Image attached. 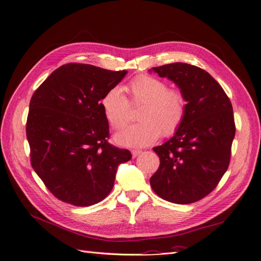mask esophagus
Here are the masks:
<instances>
[{
  "label": "esophagus",
  "mask_w": 261,
  "mask_h": 261,
  "mask_svg": "<svg viewBox=\"0 0 261 261\" xmlns=\"http://www.w3.org/2000/svg\"><path fill=\"white\" fill-rule=\"evenodd\" d=\"M140 153H141V150H139V149H133V150H132V154H133L134 158L138 156Z\"/></svg>",
  "instance_id": "34e87169"
}]
</instances>
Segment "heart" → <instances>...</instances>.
I'll return each mask as SVG.
<instances>
[{
  "label": "heart",
  "mask_w": 261,
  "mask_h": 261,
  "mask_svg": "<svg viewBox=\"0 0 261 261\" xmlns=\"http://www.w3.org/2000/svg\"><path fill=\"white\" fill-rule=\"evenodd\" d=\"M128 99L118 87L110 88L100 106L110 125L121 129L129 118V103L141 105L137 124L124 128L115 141L126 147H146L162 136L170 137L183 124L187 112V98L179 88H169L168 83L150 75H138L126 86Z\"/></svg>",
  "instance_id": "b5f03b06"
}]
</instances>
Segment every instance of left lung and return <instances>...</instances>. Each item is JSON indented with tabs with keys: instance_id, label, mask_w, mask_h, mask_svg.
I'll use <instances>...</instances> for the list:
<instances>
[{
	"instance_id": "1",
	"label": "left lung",
	"mask_w": 261,
	"mask_h": 261,
	"mask_svg": "<svg viewBox=\"0 0 261 261\" xmlns=\"http://www.w3.org/2000/svg\"><path fill=\"white\" fill-rule=\"evenodd\" d=\"M187 98V112L167 143L154 147L159 169L150 177L153 192L170 202L198 201L215 189L231 160L235 122L230 99L206 70L187 63L153 67Z\"/></svg>"
}]
</instances>
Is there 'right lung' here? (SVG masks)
Segmentation results:
<instances>
[{"mask_svg":"<svg viewBox=\"0 0 261 261\" xmlns=\"http://www.w3.org/2000/svg\"><path fill=\"white\" fill-rule=\"evenodd\" d=\"M127 70L68 63L38 87L30 100L26 135L30 163L58 199L77 207L100 202L112 191L127 149L108 141L109 123L102 96Z\"/></svg>","mask_w":261,"mask_h":261,"instance_id":"obj_1","label":"right lung"}]
</instances>
